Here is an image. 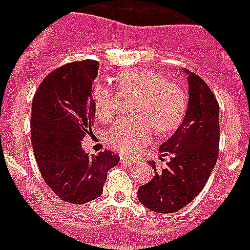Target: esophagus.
I'll use <instances>...</instances> for the list:
<instances>
[{
	"instance_id": "obj_1",
	"label": "esophagus",
	"mask_w": 250,
	"mask_h": 250,
	"mask_svg": "<svg viewBox=\"0 0 250 250\" xmlns=\"http://www.w3.org/2000/svg\"><path fill=\"white\" fill-rule=\"evenodd\" d=\"M120 162L125 163V165H135V163H138V161H136V159H134V158L120 157Z\"/></svg>"
}]
</instances>
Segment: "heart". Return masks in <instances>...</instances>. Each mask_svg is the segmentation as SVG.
<instances>
[{
    "label": "heart",
    "instance_id": "obj_1",
    "mask_svg": "<svg viewBox=\"0 0 250 250\" xmlns=\"http://www.w3.org/2000/svg\"><path fill=\"white\" fill-rule=\"evenodd\" d=\"M118 93L119 95L111 88L99 84L93 88L92 102L98 119L111 122L119 112V96L136 98L131 107V114L135 116L119 120L105 135L107 145L125 155L145 146L154 128L161 134L177 128L188 104L184 88L151 69H132L120 73Z\"/></svg>",
    "mask_w": 250,
    "mask_h": 250
}]
</instances>
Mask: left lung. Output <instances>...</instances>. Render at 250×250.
I'll return each instance as SVG.
<instances>
[{
  "instance_id": "obj_1",
  "label": "left lung",
  "mask_w": 250,
  "mask_h": 250,
  "mask_svg": "<svg viewBox=\"0 0 250 250\" xmlns=\"http://www.w3.org/2000/svg\"><path fill=\"white\" fill-rule=\"evenodd\" d=\"M184 72L188 75V109L177 131L159 146L163 155H171L170 162L138 188L141 204L157 213H175L190 204L202 191L218 158V102L201 77Z\"/></svg>"
}]
</instances>
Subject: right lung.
Returning a JSON list of instances; mask_svg holds the SVG:
<instances>
[{"label": "right lung", "mask_w": 250, "mask_h": 250, "mask_svg": "<svg viewBox=\"0 0 250 250\" xmlns=\"http://www.w3.org/2000/svg\"><path fill=\"white\" fill-rule=\"evenodd\" d=\"M98 69L93 60L57 68L39 85L32 103V147L40 173L53 193L69 204L100 197L108 170L119 162L114 152L89 157L82 147L95 118L92 87Z\"/></svg>", "instance_id": "1"}]
</instances>
